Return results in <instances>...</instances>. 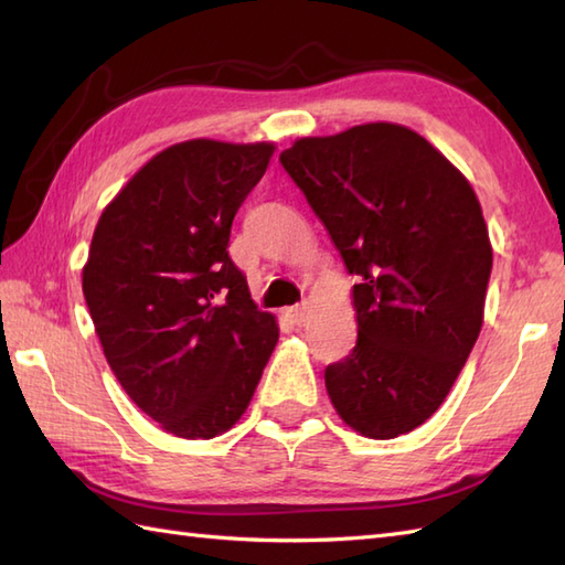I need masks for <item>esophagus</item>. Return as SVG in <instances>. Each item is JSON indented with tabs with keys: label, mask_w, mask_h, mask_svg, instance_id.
<instances>
[{
	"label": "esophagus",
	"mask_w": 565,
	"mask_h": 565,
	"mask_svg": "<svg viewBox=\"0 0 565 565\" xmlns=\"http://www.w3.org/2000/svg\"><path fill=\"white\" fill-rule=\"evenodd\" d=\"M286 318H289L294 326H303V322L308 320V306L301 303V306H291L289 310H286Z\"/></svg>",
	"instance_id": "obj_1"
}]
</instances>
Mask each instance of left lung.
I'll return each instance as SVG.
<instances>
[{"instance_id":"1","label":"left lung","mask_w":565,"mask_h":565,"mask_svg":"<svg viewBox=\"0 0 565 565\" xmlns=\"http://www.w3.org/2000/svg\"><path fill=\"white\" fill-rule=\"evenodd\" d=\"M279 162L356 276V344L326 369L347 425L393 439L435 415L483 326L493 247L471 184L415 130L301 138Z\"/></svg>"}]
</instances>
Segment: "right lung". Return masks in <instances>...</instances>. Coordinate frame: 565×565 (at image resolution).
Wrapping results in <instances>:
<instances>
[{"instance_id": "obj_1", "label": "right lung", "mask_w": 565, "mask_h": 565, "mask_svg": "<svg viewBox=\"0 0 565 565\" xmlns=\"http://www.w3.org/2000/svg\"><path fill=\"white\" fill-rule=\"evenodd\" d=\"M271 154V142H179L136 172L94 231L82 291L106 362L177 437L231 429L279 340L227 255L235 213Z\"/></svg>"}]
</instances>
